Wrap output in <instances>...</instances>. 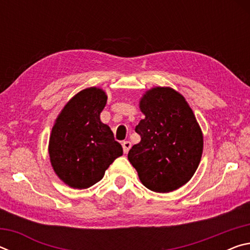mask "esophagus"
<instances>
[{"label": "esophagus", "instance_id": "1", "mask_svg": "<svg viewBox=\"0 0 250 250\" xmlns=\"http://www.w3.org/2000/svg\"><path fill=\"white\" fill-rule=\"evenodd\" d=\"M122 147H124L125 153H128L130 147H131V142L130 141H124V142H122Z\"/></svg>", "mask_w": 250, "mask_h": 250}]
</instances>
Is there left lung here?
Masks as SVG:
<instances>
[{
  "mask_svg": "<svg viewBox=\"0 0 250 250\" xmlns=\"http://www.w3.org/2000/svg\"><path fill=\"white\" fill-rule=\"evenodd\" d=\"M140 109L146 118L135 132L141 141L131 147L128 159L146 188L172 192L192 179L201 162V128L184 97L172 88H152Z\"/></svg>",
  "mask_w": 250,
  "mask_h": 250,
  "instance_id": "left-lung-1",
  "label": "left lung"
}]
</instances>
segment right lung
Masks as SVG:
<instances>
[{"label":"right lung","instance_id":"right-lung-1","mask_svg":"<svg viewBox=\"0 0 250 250\" xmlns=\"http://www.w3.org/2000/svg\"><path fill=\"white\" fill-rule=\"evenodd\" d=\"M107 96L99 88H87L70 99L49 138V156L59 179L74 188H88L103 179L104 171L124 150L111 129L100 121Z\"/></svg>","mask_w":250,"mask_h":250}]
</instances>
